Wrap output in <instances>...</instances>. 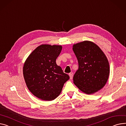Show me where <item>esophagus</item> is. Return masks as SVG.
I'll return each instance as SVG.
<instances>
[{
  "label": "esophagus",
  "instance_id": "obj_1",
  "mask_svg": "<svg viewBox=\"0 0 126 126\" xmlns=\"http://www.w3.org/2000/svg\"><path fill=\"white\" fill-rule=\"evenodd\" d=\"M69 77H70V79H72V78H73V74L70 73L69 74Z\"/></svg>",
  "mask_w": 126,
  "mask_h": 126
}]
</instances>
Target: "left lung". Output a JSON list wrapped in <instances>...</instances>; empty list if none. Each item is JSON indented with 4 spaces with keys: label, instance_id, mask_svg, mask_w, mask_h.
Instances as JSON below:
<instances>
[{
    "label": "left lung",
    "instance_id": "left-lung-1",
    "mask_svg": "<svg viewBox=\"0 0 126 126\" xmlns=\"http://www.w3.org/2000/svg\"><path fill=\"white\" fill-rule=\"evenodd\" d=\"M73 51L79 63L73 82L83 93L92 94L105 85L110 75L107 58L97 45L90 41L74 44Z\"/></svg>",
    "mask_w": 126,
    "mask_h": 126
}]
</instances>
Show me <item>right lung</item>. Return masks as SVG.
Wrapping results in <instances>:
<instances>
[{
  "mask_svg": "<svg viewBox=\"0 0 126 126\" xmlns=\"http://www.w3.org/2000/svg\"><path fill=\"white\" fill-rule=\"evenodd\" d=\"M61 46L41 45L27 58L23 66V75L27 88L36 97L52 101L59 95L64 84L69 79L56 60Z\"/></svg>",
  "mask_w": 126,
  "mask_h": 126,
  "instance_id": "add662e5",
  "label": "right lung"
}]
</instances>
